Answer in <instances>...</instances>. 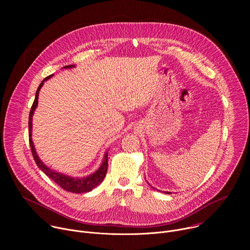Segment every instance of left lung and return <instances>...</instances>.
Here are the masks:
<instances>
[{
	"instance_id": "1",
	"label": "left lung",
	"mask_w": 250,
	"mask_h": 250,
	"mask_svg": "<svg viewBox=\"0 0 250 250\" xmlns=\"http://www.w3.org/2000/svg\"><path fill=\"white\" fill-rule=\"evenodd\" d=\"M152 188H153V187H152ZM164 193H165V194H171L170 192H164Z\"/></svg>"
}]
</instances>
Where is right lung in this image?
Here are the masks:
<instances>
[{
    "label": "right lung",
    "instance_id": "1",
    "mask_svg": "<svg viewBox=\"0 0 250 250\" xmlns=\"http://www.w3.org/2000/svg\"><path fill=\"white\" fill-rule=\"evenodd\" d=\"M75 67V65H67L64 66L63 68L67 69V68H73ZM52 75L47 76L46 78H44L42 80V82L41 83V85L38 88L37 94H35V99L33 101V104L31 105V109L29 112V118H28V137H29V146H30V149H31V153L33 156V159L37 163V165L39 166V168L46 175L48 176L50 179H52L56 184H58L62 189H64L65 191L68 192H72V193H76V194H80V193H87L92 191L94 188H96L97 186H99L102 181L104 180V178L106 174V171H108V151L105 152L103 162L101 164V166L99 167V169L92 173L89 176L86 177H71V176H67L65 174L56 172L55 170L50 169L49 167H47L39 157L37 151H35L34 148V145L31 139V128H32V116L33 113L37 109L38 104H39V94L40 91L42 89V87L43 86L44 82L47 81L48 79H50Z\"/></svg>",
    "mask_w": 250,
    "mask_h": 250
}]
</instances>
